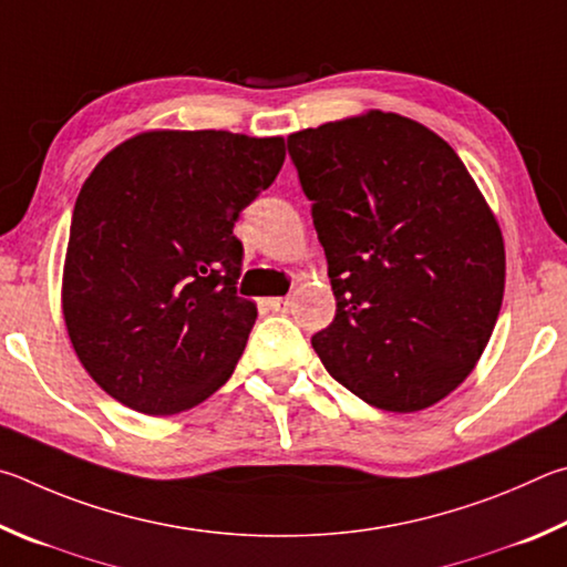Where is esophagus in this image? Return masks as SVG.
Instances as JSON below:
<instances>
[{"instance_id":"1","label":"esophagus","mask_w":567,"mask_h":567,"mask_svg":"<svg viewBox=\"0 0 567 567\" xmlns=\"http://www.w3.org/2000/svg\"><path fill=\"white\" fill-rule=\"evenodd\" d=\"M266 303H268V309H274V311H286V309H289V299H281V296L266 299Z\"/></svg>"}]
</instances>
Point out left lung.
<instances>
[{
	"mask_svg": "<svg viewBox=\"0 0 567 567\" xmlns=\"http://www.w3.org/2000/svg\"><path fill=\"white\" fill-rule=\"evenodd\" d=\"M289 156L329 261L326 371L381 411L413 413L465 381L498 321L505 248L458 154L399 114L303 128Z\"/></svg>",
	"mask_w": 567,
	"mask_h": 567,
	"instance_id": "obj_1",
	"label": "left lung"
}]
</instances>
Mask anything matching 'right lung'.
I'll use <instances>...</instances> for the list:
<instances>
[{
  "mask_svg": "<svg viewBox=\"0 0 567 567\" xmlns=\"http://www.w3.org/2000/svg\"><path fill=\"white\" fill-rule=\"evenodd\" d=\"M284 138L146 132L76 196L62 306L79 361L138 413L172 415L231 379L256 321L234 224L284 166Z\"/></svg>",
  "mask_w": 567,
  "mask_h": 567,
  "instance_id": "right-lung-1",
  "label": "right lung"
}]
</instances>
